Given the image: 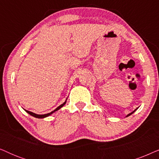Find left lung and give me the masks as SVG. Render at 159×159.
<instances>
[{
  "label": "left lung",
  "instance_id": "left-lung-1",
  "mask_svg": "<svg viewBox=\"0 0 159 159\" xmlns=\"http://www.w3.org/2000/svg\"><path fill=\"white\" fill-rule=\"evenodd\" d=\"M138 108H136V109H134V110L133 111H132V112H131V113H130V114H127V116H126V117L129 116H130V115H131V114H133V113H134V111H136L137 109H138Z\"/></svg>",
  "mask_w": 159,
  "mask_h": 159
}]
</instances>
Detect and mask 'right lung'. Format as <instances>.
<instances>
[{"label":"right lung","mask_w":159,"mask_h":159,"mask_svg":"<svg viewBox=\"0 0 159 159\" xmlns=\"http://www.w3.org/2000/svg\"><path fill=\"white\" fill-rule=\"evenodd\" d=\"M66 100H67V98L66 99V101H64V103H63L61 104V105H60L59 106H58V107L56 108L55 110H53V111H51V112H50V113H48V114H34V113H33V112H32V111H27V110H25V111L27 112V113H28V114L31 115V116H34V117H35V118H38V119H40V118H45V117L49 116L50 115L53 114V113H55L56 111H57L58 110H59L61 108L63 107V106H64L65 105V104H66Z\"/></svg>","instance_id":"add662e5"}]
</instances>
